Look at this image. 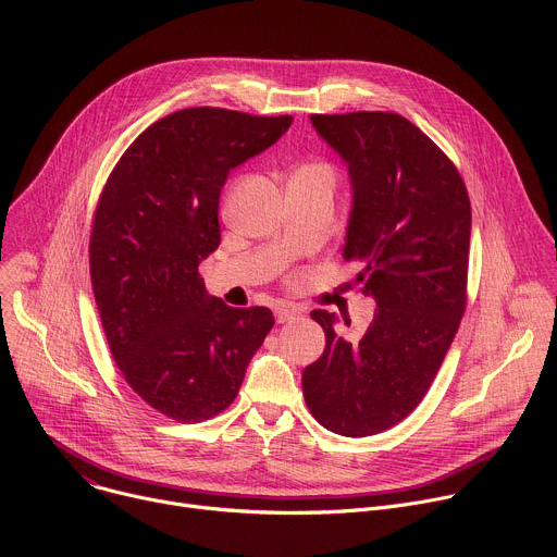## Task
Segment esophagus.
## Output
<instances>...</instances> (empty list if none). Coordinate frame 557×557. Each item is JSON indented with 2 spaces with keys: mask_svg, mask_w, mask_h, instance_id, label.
Here are the masks:
<instances>
[{
  "mask_svg": "<svg viewBox=\"0 0 557 557\" xmlns=\"http://www.w3.org/2000/svg\"><path fill=\"white\" fill-rule=\"evenodd\" d=\"M295 317H299V310L295 308V306H277L275 308V320H277V324H284V322H290V320H295Z\"/></svg>",
  "mask_w": 557,
  "mask_h": 557,
  "instance_id": "34e87169",
  "label": "esophagus"
}]
</instances>
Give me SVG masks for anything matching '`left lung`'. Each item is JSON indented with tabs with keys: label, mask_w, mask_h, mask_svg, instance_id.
<instances>
[{
	"label": "left lung",
	"mask_w": 557,
	"mask_h": 557,
	"mask_svg": "<svg viewBox=\"0 0 557 557\" xmlns=\"http://www.w3.org/2000/svg\"><path fill=\"white\" fill-rule=\"evenodd\" d=\"M310 121L348 163L344 260L359 267V293L374 297L376 310L357 342L337 335L333 312H310L326 348L304 368L301 387L326 430L361 438L414 412L451 346L467 304L471 205L456 165L406 116Z\"/></svg>",
	"instance_id": "left-lung-1"
}]
</instances>
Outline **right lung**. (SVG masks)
Returning a JSON list of instances; mask_svg holds the SVG:
<instances>
[{
  "label": "right lung",
  "mask_w": 557,
  "mask_h": 557,
  "mask_svg": "<svg viewBox=\"0 0 557 557\" xmlns=\"http://www.w3.org/2000/svg\"><path fill=\"white\" fill-rule=\"evenodd\" d=\"M293 116L187 108L125 149L95 211L90 277L112 357L140 399L178 423L226 410L273 329L264 306L231 308L198 264L220 245V191Z\"/></svg>",
  "instance_id": "right-lung-1"
}]
</instances>
